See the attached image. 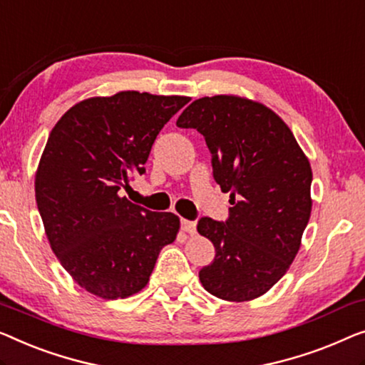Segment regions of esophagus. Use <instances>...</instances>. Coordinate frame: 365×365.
I'll list each match as a JSON object with an SVG mask.
<instances>
[{
  "label": "esophagus",
  "instance_id": "esophagus-1",
  "mask_svg": "<svg viewBox=\"0 0 365 365\" xmlns=\"http://www.w3.org/2000/svg\"><path fill=\"white\" fill-rule=\"evenodd\" d=\"M181 229H182L184 232H187V234L194 235V234H195V222L182 219V220H181Z\"/></svg>",
  "mask_w": 365,
  "mask_h": 365
}]
</instances>
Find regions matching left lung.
I'll return each mask as SVG.
<instances>
[{
	"instance_id": "8db88e82",
	"label": "left lung",
	"mask_w": 365,
	"mask_h": 365,
	"mask_svg": "<svg viewBox=\"0 0 365 365\" xmlns=\"http://www.w3.org/2000/svg\"><path fill=\"white\" fill-rule=\"evenodd\" d=\"M176 125L204 136L214 179L230 192L229 219L197 224L215 247L214 262L199 272L200 283L225 301L262 297L287 273L308 225V158L273 110L239 95L194 100Z\"/></svg>"
}]
</instances>
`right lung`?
Masks as SVG:
<instances>
[{
  "label": "right lung",
  "instance_id": "add662e5",
  "mask_svg": "<svg viewBox=\"0 0 365 365\" xmlns=\"http://www.w3.org/2000/svg\"><path fill=\"white\" fill-rule=\"evenodd\" d=\"M187 102L136 91L92 97L51 131L36 171V202L52 252L95 297L141 292L161 248L176 240V214L130 202L123 189L145 173L158 133Z\"/></svg>",
  "mask_w": 365,
  "mask_h": 365
}]
</instances>
